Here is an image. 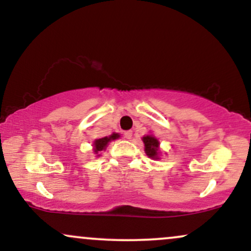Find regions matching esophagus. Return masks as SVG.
Returning <instances> with one entry per match:
<instances>
[{"mask_svg":"<svg viewBox=\"0 0 251 251\" xmlns=\"http://www.w3.org/2000/svg\"><path fill=\"white\" fill-rule=\"evenodd\" d=\"M124 135H125L126 139H131V138H132V131H126V132H124Z\"/></svg>","mask_w":251,"mask_h":251,"instance_id":"34e87169","label":"esophagus"}]
</instances>
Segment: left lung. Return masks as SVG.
Instances as JSON below:
<instances>
[{
    "mask_svg": "<svg viewBox=\"0 0 251 251\" xmlns=\"http://www.w3.org/2000/svg\"><path fill=\"white\" fill-rule=\"evenodd\" d=\"M144 146H145V153L151 159H160V143L153 134H146L142 138Z\"/></svg>",
    "mask_w": 251,
    "mask_h": 251,
    "instance_id": "left-lung-1",
    "label": "left lung"
}]
</instances>
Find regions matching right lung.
<instances>
[{
    "label": "right lung",
    "mask_w": 251,
    "mask_h": 251,
    "mask_svg": "<svg viewBox=\"0 0 251 251\" xmlns=\"http://www.w3.org/2000/svg\"><path fill=\"white\" fill-rule=\"evenodd\" d=\"M120 134L119 133H112L111 135H107V137H103V138H99V139H96L93 142V152L97 157H99L101 154V151H105L107 149L108 143H111L112 140H116L119 139Z\"/></svg>",
    "instance_id": "right-lung-1"
}]
</instances>
